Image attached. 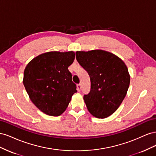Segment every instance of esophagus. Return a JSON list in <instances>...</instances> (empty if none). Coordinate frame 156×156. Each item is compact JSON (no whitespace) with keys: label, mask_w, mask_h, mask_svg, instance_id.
I'll list each match as a JSON object with an SVG mask.
<instances>
[{"label":"esophagus","mask_w":156,"mask_h":156,"mask_svg":"<svg viewBox=\"0 0 156 156\" xmlns=\"http://www.w3.org/2000/svg\"><path fill=\"white\" fill-rule=\"evenodd\" d=\"M77 90L79 92V91H81V85L80 84H77Z\"/></svg>","instance_id":"1"}]
</instances>
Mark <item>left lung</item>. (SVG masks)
<instances>
[{"mask_svg": "<svg viewBox=\"0 0 156 156\" xmlns=\"http://www.w3.org/2000/svg\"><path fill=\"white\" fill-rule=\"evenodd\" d=\"M76 59L90 78V91L84 95L88 111L105 119L119 107L128 90L130 76L124 62L103 50L77 51Z\"/></svg>", "mask_w": 156, "mask_h": 156, "instance_id": "obj_1", "label": "left lung"}]
</instances>
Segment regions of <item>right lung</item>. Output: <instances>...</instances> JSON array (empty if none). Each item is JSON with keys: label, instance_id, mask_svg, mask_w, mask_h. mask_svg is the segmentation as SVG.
Returning a JSON list of instances; mask_svg holds the SVG:
<instances>
[{"label": "right lung", "instance_id": "1", "mask_svg": "<svg viewBox=\"0 0 156 156\" xmlns=\"http://www.w3.org/2000/svg\"><path fill=\"white\" fill-rule=\"evenodd\" d=\"M74 59L73 51H51L36 56L25 68L23 84L32 103L45 114H62L77 92L68 70Z\"/></svg>", "mask_w": 156, "mask_h": 156}]
</instances>
